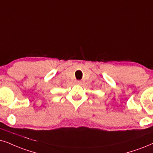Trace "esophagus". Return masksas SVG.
I'll return each mask as SVG.
<instances>
[{
    "instance_id": "1",
    "label": "esophagus",
    "mask_w": 153,
    "mask_h": 153,
    "mask_svg": "<svg viewBox=\"0 0 153 153\" xmlns=\"http://www.w3.org/2000/svg\"><path fill=\"white\" fill-rule=\"evenodd\" d=\"M75 83H76V84L80 85V84H81V81H80V80H75Z\"/></svg>"
}]
</instances>
